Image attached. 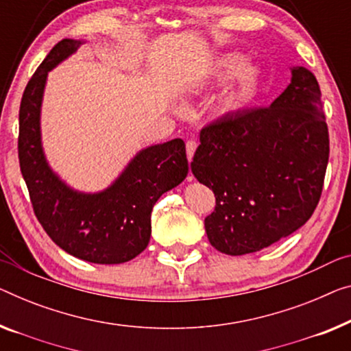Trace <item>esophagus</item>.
Listing matches in <instances>:
<instances>
[{"instance_id": "esophagus-1", "label": "esophagus", "mask_w": 351, "mask_h": 351, "mask_svg": "<svg viewBox=\"0 0 351 351\" xmlns=\"http://www.w3.org/2000/svg\"><path fill=\"white\" fill-rule=\"evenodd\" d=\"M195 149H197V142H195V140H187V143H186V153H187V159H189V162L192 160L193 153H195ZM189 180H192V176H189Z\"/></svg>"}]
</instances>
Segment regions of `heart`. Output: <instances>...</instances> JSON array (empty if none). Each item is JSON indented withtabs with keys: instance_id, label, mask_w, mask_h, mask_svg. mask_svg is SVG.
Returning a JSON list of instances; mask_svg holds the SVG:
<instances>
[{
	"instance_id": "1",
	"label": "heart",
	"mask_w": 351,
	"mask_h": 351,
	"mask_svg": "<svg viewBox=\"0 0 351 351\" xmlns=\"http://www.w3.org/2000/svg\"><path fill=\"white\" fill-rule=\"evenodd\" d=\"M234 75H239L237 85L230 88L214 106V112L219 118H234L241 114L257 96L263 80V71L258 66H247L245 56L239 53L223 55L217 61L214 78L222 83Z\"/></svg>"
}]
</instances>
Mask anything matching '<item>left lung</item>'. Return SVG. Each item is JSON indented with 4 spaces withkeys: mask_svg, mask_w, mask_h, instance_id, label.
<instances>
[{
    "mask_svg": "<svg viewBox=\"0 0 351 351\" xmlns=\"http://www.w3.org/2000/svg\"><path fill=\"white\" fill-rule=\"evenodd\" d=\"M329 158L322 93L306 67L268 108L221 118L200 132L191 169L216 195L205 219L219 252H258L309 221L320 200Z\"/></svg>",
    "mask_w": 351,
    "mask_h": 351,
    "instance_id": "obj_1",
    "label": "left lung"
}]
</instances>
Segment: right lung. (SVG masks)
<instances>
[{
    "label": "right lung",
    "instance_id": "obj_1",
    "mask_svg": "<svg viewBox=\"0 0 351 351\" xmlns=\"http://www.w3.org/2000/svg\"><path fill=\"white\" fill-rule=\"evenodd\" d=\"M85 40L58 42L25 88L19 113V160L34 214L56 245L99 265H119L142 254L151 237V211L162 193L189 171L181 138L146 146L112 184L99 192L71 187L53 171L42 146L40 112L49 72Z\"/></svg>",
    "mask_w": 351,
    "mask_h": 351
}]
</instances>
